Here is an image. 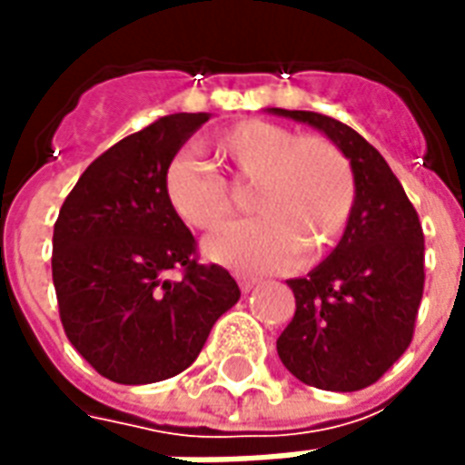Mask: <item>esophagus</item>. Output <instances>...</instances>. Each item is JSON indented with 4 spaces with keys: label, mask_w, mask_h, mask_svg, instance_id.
<instances>
[{
    "label": "esophagus",
    "mask_w": 465,
    "mask_h": 465,
    "mask_svg": "<svg viewBox=\"0 0 465 465\" xmlns=\"http://www.w3.org/2000/svg\"><path fill=\"white\" fill-rule=\"evenodd\" d=\"M256 283H259V279H253V276H239V289H242L243 293L252 292Z\"/></svg>",
    "instance_id": "esophagus-1"
}]
</instances>
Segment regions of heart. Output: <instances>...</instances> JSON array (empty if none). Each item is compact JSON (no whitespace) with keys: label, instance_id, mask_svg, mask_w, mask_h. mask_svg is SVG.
<instances>
[{"label":"heart","instance_id":"b5f03b06","mask_svg":"<svg viewBox=\"0 0 465 465\" xmlns=\"http://www.w3.org/2000/svg\"><path fill=\"white\" fill-rule=\"evenodd\" d=\"M209 149L239 183L252 186L259 216L212 236L203 252L239 272H282L303 253L319 262L341 242L356 209V172L323 134H296L266 119H243L209 139ZM163 199L196 232H216L233 213L226 179L179 153L162 176Z\"/></svg>","mask_w":465,"mask_h":465}]
</instances>
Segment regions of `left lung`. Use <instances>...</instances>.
I'll return each mask as SVG.
<instances>
[{"mask_svg":"<svg viewBox=\"0 0 465 465\" xmlns=\"http://www.w3.org/2000/svg\"><path fill=\"white\" fill-rule=\"evenodd\" d=\"M341 146L356 172V209L339 246L292 279L296 312L276 351L313 389L361 391L409 349L423 296V229L386 159L359 132L319 112H289Z\"/></svg>","mask_w":465,"mask_h":465,"instance_id":"left-lung-1","label":"left lung"}]
</instances>
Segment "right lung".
<instances>
[{
	"mask_svg": "<svg viewBox=\"0 0 465 465\" xmlns=\"http://www.w3.org/2000/svg\"><path fill=\"white\" fill-rule=\"evenodd\" d=\"M203 122V112L169 114L124 136L86 166L56 216L59 319L86 363L114 383L189 369L242 296L223 266L199 262L196 239L163 199L166 163Z\"/></svg>",
	"mask_w": 465,
	"mask_h": 465,
	"instance_id": "1",
	"label": "right lung"
}]
</instances>
